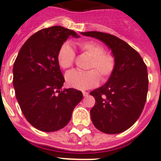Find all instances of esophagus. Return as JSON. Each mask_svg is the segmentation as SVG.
Wrapping results in <instances>:
<instances>
[{
	"instance_id": "1",
	"label": "esophagus",
	"mask_w": 161,
	"mask_h": 161,
	"mask_svg": "<svg viewBox=\"0 0 161 161\" xmlns=\"http://www.w3.org/2000/svg\"><path fill=\"white\" fill-rule=\"evenodd\" d=\"M82 93H83L84 97H87L88 95H89V93H88V92H85V91H83V92H82Z\"/></svg>"
}]
</instances>
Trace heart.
Wrapping results in <instances>:
<instances>
[{
	"mask_svg": "<svg viewBox=\"0 0 161 161\" xmlns=\"http://www.w3.org/2000/svg\"><path fill=\"white\" fill-rule=\"evenodd\" d=\"M80 49L91 57L88 65L89 71L72 70L66 74L65 80L68 86L76 89H88L97 86L100 81L107 80L113 75L116 67L114 55L105 52L102 44L94 41H85L78 44ZM75 52L69 44H64L57 54V61L60 68H72L75 61Z\"/></svg>",
	"mask_w": 161,
	"mask_h": 161,
	"instance_id": "heart-1",
	"label": "heart"
}]
</instances>
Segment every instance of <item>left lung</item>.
<instances>
[{
	"instance_id": "1",
	"label": "left lung",
	"mask_w": 161,
	"mask_h": 161,
	"mask_svg": "<svg viewBox=\"0 0 161 161\" xmlns=\"http://www.w3.org/2000/svg\"><path fill=\"white\" fill-rule=\"evenodd\" d=\"M109 47L116 59L113 75L103 86L90 92L95 105L90 110L97 129L106 134L125 131L139 119L147 99V66L136 50L114 35L98 31L81 32Z\"/></svg>"
}]
</instances>
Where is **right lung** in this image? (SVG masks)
<instances>
[{"instance_id": "right-lung-1", "label": "right lung", "mask_w": 161, "mask_h": 161, "mask_svg": "<svg viewBox=\"0 0 161 161\" xmlns=\"http://www.w3.org/2000/svg\"><path fill=\"white\" fill-rule=\"evenodd\" d=\"M75 31L55 25L40 30L20 49L14 64L15 95L26 120L42 131L64 128L83 98L75 89L61 90L64 78L57 61L59 48Z\"/></svg>"}]
</instances>
